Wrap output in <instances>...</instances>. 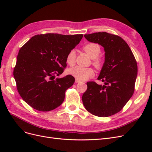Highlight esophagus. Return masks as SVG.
I'll use <instances>...</instances> for the list:
<instances>
[{"label":"esophagus","instance_id":"esophagus-1","mask_svg":"<svg viewBox=\"0 0 152 152\" xmlns=\"http://www.w3.org/2000/svg\"><path fill=\"white\" fill-rule=\"evenodd\" d=\"M75 83H79V82H80V80H78V79H75Z\"/></svg>","mask_w":152,"mask_h":152}]
</instances>
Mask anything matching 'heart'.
Returning a JSON list of instances; mask_svg holds the SVG:
<instances>
[{
    "label": "heart",
    "mask_w": 152,
    "mask_h": 152,
    "mask_svg": "<svg viewBox=\"0 0 152 152\" xmlns=\"http://www.w3.org/2000/svg\"><path fill=\"white\" fill-rule=\"evenodd\" d=\"M84 51L93 59V64L98 68L103 65L102 59L98 56L101 53V48L97 43L89 42L83 46ZM76 53L75 50H71L68 52L66 57V62L69 66H73L75 63ZM68 73L80 80H86L94 75V70L92 68H84L76 66L68 70Z\"/></svg>",
    "instance_id": "obj_1"
}]
</instances>
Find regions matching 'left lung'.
<instances>
[{
	"instance_id": "left-lung-1",
	"label": "left lung",
	"mask_w": 152,
	"mask_h": 152,
	"mask_svg": "<svg viewBox=\"0 0 152 152\" xmlns=\"http://www.w3.org/2000/svg\"><path fill=\"white\" fill-rule=\"evenodd\" d=\"M84 37L104 48L105 60L98 77L104 84L87 82L82 102L94 115H113L121 111L134 93L137 73L136 59L126 41L118 35L103 31Z\"/></svg>"
}]
</instances>
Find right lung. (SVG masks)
Segmentation results:
<instances>
[{"label":"right lung","instance_id":"right-lung-1","mask_svg":"<svg viewBox=\"0 0 152 152\" xmlns=\"http://www.w3.org/2000/svg\"><path fill=\"white\" fill-rule=\"evenodd\" d=\"M82 37V34L36 35L20 48L13 75L18 93L31 107L48 112L62 104L75 78L55 77L63 72L67 54Z\"/></svg>","mask_w":152,"mask_h":152}]
</instances>
